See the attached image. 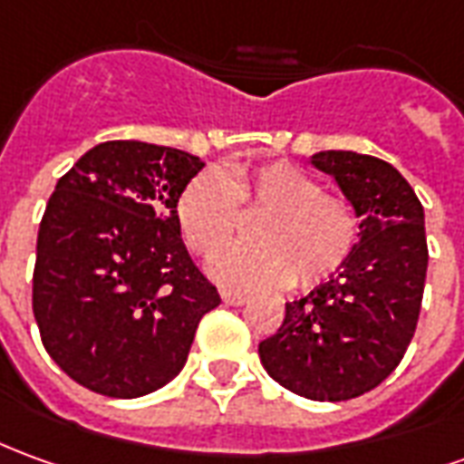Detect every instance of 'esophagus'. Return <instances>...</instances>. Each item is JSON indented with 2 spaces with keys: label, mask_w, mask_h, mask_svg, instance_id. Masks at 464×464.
I'll return each mask as SVG.
<instances>
[{
  "label": "esophagus",
  "mask_w": 464,
  "mask_h": 464,
  "mask_svg": "<svg viewBox=\"0 0 464 464\" xmlns=\"http://www.w3.org/2000/svg\"><path fill=\"white\" fill-rule=\"evenodd\" d=\"M221 299L226 306H243V304H248V296H243V294H233V291H223Z\"/></svg>",
  "instance_id": "esophagus-1"
}]
</instances>
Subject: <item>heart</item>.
<instances>
[{
	"label": "heart",
	"mask_w": 464,
	"mask_h": 464,
	"mask_svg": "<svg viewBox=\"0 0 464 464\" xmlns=\"http://www.w3.org/2000/svg\"><path fill=\"white\" fill-rule=\"evenodd\" d=\"M266 209L254 246H229L210 256L216 284L241 294L288 284L316 286L349 261L359 241L354 208L324 193L319 178L286 160L258 168H206L188 180L176 200V218L188 248L210 254L230 240L237 206Z\"/></svg>",
	"instance_id": "b5f03b06"
}]
</instances>
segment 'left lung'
<instances>
[{"mask_svg": "<svg viewBox=\"0 0 464 464\" xmlns=\"http://www.w3.org/2000/svg\"><path fill=\"white\" fill-rule=\"evenodd\" d=\"M311 165L352 203L359 241L329 281L288 301L284 324L258 344V356L288 392L344 401L382 384L412 342L427 276L424 210L387 160L324 150Z\"/></svg>", "mask_w": 464, "mask_h": 464, "instance_id": "left-lung-1", "label": "left lung"}]
</instances>
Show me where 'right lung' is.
Returning a JSON list of instances; mask_svg holds the SVG:
<instances>
[{
	"label": "right lung",
	"instance_id": "add662e5",
	"mask_svg": "<svg viewBox=\"0 0 464 464\" xmlns=\"http://www.w3.org/2000/svg\"><path fill=\"white\" fill-rule=\"evenodd\" d=\"M203 160L140 140L100 142L64 173L37 236L42 344L87 390L132 400L183 369L221 296L180 238L176 200Z\"/></svg>",
	"mask_w": 464,
	"mask_h": 464
}]
</instances>
